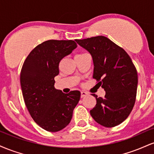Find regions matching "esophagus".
<instances>
[{"label":"esophagus","instance_id":"1","mask_svg":"<svg viewBox=\"0 0 154 154\" xmlns=\"http://www.w3.org/2000/svg\"><path fill=\"white\" fill-rule=\"evenodd\" d=\"M88 93H86V92L85 91H82L81 92V98H83V97L86 96V95H88Z\"/></svg>","mask_w":154,"mask_h":154}]
</instances>
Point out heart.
I'll use <instances>...</instances> for the list:
<instances>
[{"label": "heart", "mask_w": 154, "mask_h": 154, "mask_svg": "<svg viewBox=\"0 0 154 154\" xmlns=\"http://www.w3.org/2000/svg\"><path fill=\"white\" fill-rule=\"evenodd\" d=\"M84 55H85V54H78L77 55V56H76V58H79V57H81V56H84Z\"/></svg>", "instance_id": "1"}]
</instances>
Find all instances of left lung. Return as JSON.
I'll use <instances>...</instances> for the list:
<instances>
[{"mask_svg":"<svg viewBox=\"0 0 154 154\" xmlns=\"http://www.w3.org/2000/svg\"><path fill=\"white\" fill-rule=\"evenodd\" d=\"M93 58V78L106 91L103 98H96V105L90 111L97 123L113 128L130 115L135 102L137 73L127 52L106 37L97 36L76 40Z\"/></svg>","mask_w":154,"mask_h":154,"instance_id":"left-lung-1","label":"left lung"}]
</instances>
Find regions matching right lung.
<instances>
[{
    "label": "right lung",
    "instance_id": "1",
    "mask_svg": "<svg viewBox=\"0 0 154 154\" xmlns=\"http://www.w3.org/2000/svg\"><path fill=\"white\" fill-rule=\"evenodd\" d=\"M74 40H50L36 46L23 64L20 83L24 103L34 121L48 132H58L71 121L80 92L63 93L54 87L61 60L76 48Z\"/></svg>",
    "mask_w": 154,
    "mask_h": 154
}]
</instances>
